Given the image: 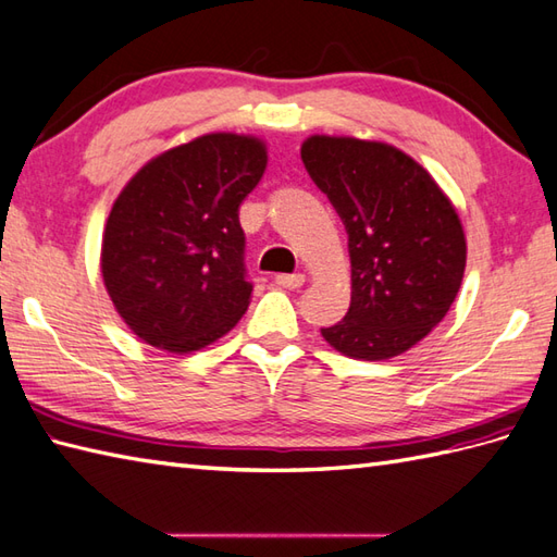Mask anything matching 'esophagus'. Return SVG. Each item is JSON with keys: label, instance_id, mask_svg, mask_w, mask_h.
<instances>
[{"label": "esophagus", "instance_id": "obj_1", "mask_svg": "<svg viewBox=\"0 0 557 557\" xmlns=\"http://www.w3.org/2000/svg\"><path fill=\"white\" fill-rule=\"evenodd\" d=\"M306 275L294 273V275H275V284H280L282 289H299L304 287Z\"/></svg>", "mask_w": 557, "mask_h": 557}]
</instances>
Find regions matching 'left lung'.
Wrapping results in <instances>:
<instances>
[{"instance_id": "1", "label": "left lung", "mask_w": 557, "mask_h": 557, "mask_svg": "<svg viewBox=\"0 0 557 557\" xmlns=\"http://www.w3.org/2000/svg\"><path fill=\"white\" fill-rule=\"evenodd\" d=\"M301 159L348 232L351 306L320 330L356 360L422 342L456 301L468 261L456 206L424 168L384 141L310 135Z\"/></svg>"}]
</instances>
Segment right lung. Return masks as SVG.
I'll list each match as a JSON object with an SVG mask.
<instances>
[{"label": "right lung", "mask_w": 557, "mask_h": 557, "mask_svg": "<svg viewBox=\"0 0 557 557\" xmlns=\"http://www.w3.org/2000/svg\"><path fill=\"white\" fill-rule=\"evenodd\" d=\"M265 165L263 139L209 133L153 157L123 187L103 227L101 277L141 342L191 354L247 313L239 203Z\"/></svg>", "instance_id": "1"}]
</instances>
